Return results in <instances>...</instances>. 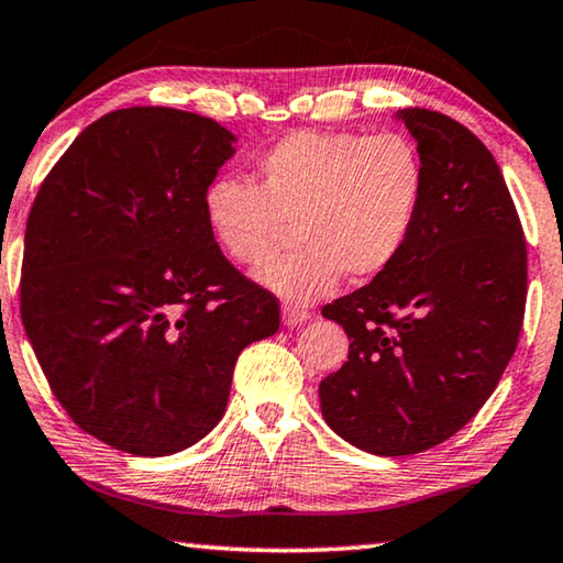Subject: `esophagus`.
<instances>
[{
    "label": "esophagus",
    "mask_w": 563,
    "mask_h": 563,
    "mask_svg": "<svg viewBox=\"0 0 563 563\" xmlns=\"http://www.w3.org/2000/svg\"><path fill=\"white\" fill-rule=\"evenodd\" d=\"M282 320L287 328H297V324H305L312 320V312L309 309H301V307H295V305H284L282 307Z\"/></svg>",
    "instance_id": "esophagus-1"
}]
</instances>
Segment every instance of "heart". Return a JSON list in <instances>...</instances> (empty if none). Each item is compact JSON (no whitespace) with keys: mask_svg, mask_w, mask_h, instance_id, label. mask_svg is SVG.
<instances>
[{"mask_svg":"<svg viewBox=\"0 0 563 563\" xmlns=\"http://www.w3.org/2000/svg\"><path fill=\"white\" fill-rule=\"evenodd\" d=\"M427 169L409 136L297 132L256 159V183L218 177L206 218L235 264L272 262L295 223L299 246L268 266L274 295L307 305L350 279H373L401 256L417 225Z\"/></svg>","mask_w":563,"mask_h":563,"instance_id":"heart-1","label":"heart"}]
</instances>
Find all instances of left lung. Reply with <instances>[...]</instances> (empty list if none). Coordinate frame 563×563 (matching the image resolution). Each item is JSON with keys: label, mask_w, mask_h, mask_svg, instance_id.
Returning a JSON list of instances; mask_svg holds the SVG:
<instances>
[{"label": "left lung", "mask_w": 563, "mask_h": 563, "mask_svg": "<svg viewBox=\"0 0 563 563\" xmlns=\"http://www.w3.org/2000/svg\"><path fill=\"white\" fill-rule=\"evenodd\" d=\"M427 169L401 256L322 307L350 338L320 383L322 417L357 450L401 457L442 444L498 386L523 328L528 256L487 146L439 111H401Z\"/></svg>", "instance_id": "1"}]
</instances>
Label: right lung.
Masks as SVG:
<instances>
[{
    "instance_id": "add662e5",
    "label": "right lung",
    "mask_w": 563,
    "mask_h": 563,
    "mask_svg": "<svg viewBox=\"0 0 563 563\" xmlns=\"http://www.w3.org/2000/svg\"><path fill=\"white\" fill-rule=\"evenodd\" d=\"M235 136L132 106L93 121L40 185L24 231L22 324L53 396L113 450L165 457L221 421L241 350L279 330L206 218Z\"/></svg>"
}]
</instances>
